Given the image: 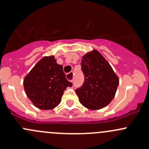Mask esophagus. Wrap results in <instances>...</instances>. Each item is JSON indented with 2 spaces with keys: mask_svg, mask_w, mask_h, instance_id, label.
Instances as JSON below:
<instances>
[{
  "mask_svg": "<svg viewBox=\"0 0 149 149\" xmlns=\"http://www.w3.org/2000/svg\"><path fill=\"white\" fill-rule=\"evenodd\" d=\"M73 72H70V73H68V74H66V77L67 79H68L70 81H73Z\"/></svg>",
  "mask_w": 149,
  "mask_h": 149,
  "instance_id": "esophagus-1",
  "label": "esophagus"
}]
</instances>
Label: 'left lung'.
Returning <instances> with one entry per match:
<instances>
[{
    "label": "left lung",
    "mask_w": 149,
    "mask_h": 149,
    "mask_svg": "<svg viewBox=\"0 0 149 149\" xmlns=\"http://www.w3.org/2000/svg\"><path fill=\"white\" fill-rule=\"evenodd\" d=\"M81 66L84 81L75 91L80 103L91 110L107 106L114 97L119 83L111 65L100 52L94 49L83 56Z\"/></svg>",
    "instance_id": "obj_1"
}]
</instances>
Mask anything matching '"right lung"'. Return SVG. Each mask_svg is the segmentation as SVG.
<instances>
[{
  "mask_svg": "<svg viewBox=\"0 0 149 149\" xmlns=\"http://www.w3.org/2000/svg\"><path fill=\"white\" fill-rule=\"evenodd\" d=\"M24 89L37 108L52 109L60 103L64 91L72 84L66 79L62 65L54 56L42 57L23 80Z\"/></svg>",
  "mask_w": 149,
  "mask_h": 149,
  "instance_id": "obj_1",
  "label": "right lung"
}]
</instances>
